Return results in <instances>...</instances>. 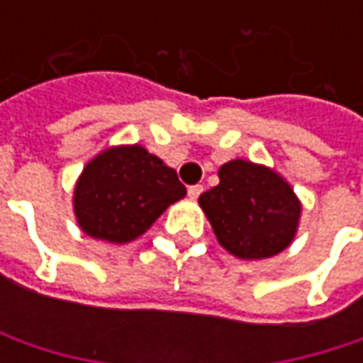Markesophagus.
<instances>
[{
  "mask_svg": "<svg viewBox=\"0 0 363 363\" xmlns=\"http://www.w3.org/2000/svg\"><path fill=\"white\" fill-rule=\"evenodd\" d=\"M201 191H203V186H201V184H191V186H189V197L197 199V197L201 195Z\"/></svg>",
  "mask_w": 363,
  "mask_h": 363,
  "instance_id": "1",
  "label": "esophagus"
}]
</instances>
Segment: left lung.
Here are the masks:
<instances>
[{"instance_id":"left-lung-1","label":"left lung","mask_w":363,"mask_h":363,"mask_svg":"<svg viewBox=\"0 0 363 363\" xmlns=\"http://www.w3.org/2000/svg\"><path fill=\"white\" fill-rule=\"evenodd\" d=\"M220 182L199 195L220 246L238 258L258 260L286 250L296 233L301 201L279 174L233 160L218 170Z\"/></svg>"}]
</instances>
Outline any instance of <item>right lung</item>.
Masks as SVG:
<instances>
[{
    "instance_id": "add662e5",
    "label": "right lung",
    "mask_w": 363,
    "mask_h": 363,
    "mask_svg": "<svg viewBox=\"0 0 363 363\" xmlns=\"http://www.w3.org/2000/svg\"><path fill=\"white\" fill-rule=\"evenodd\" d=\"M184 193L177 170L140 145H128L111 147L84 168L73 206L84 233L125 244L143 235Z\"/></svg>"
}]
</instances>
